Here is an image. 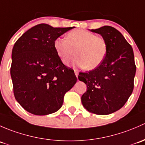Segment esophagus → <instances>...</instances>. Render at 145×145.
<instances>
[{"instance_id":"34e87169","label":"esophagus","mask_w":145,"mask_h":145,"mask_svg":"<svg viewBox=\"0 0 145 145\" xmlns=\"http://www.w3.org/2000/svg\"><path fill=\"white\" fill-rule=\"evenodd\" d=\"M74 74H75V75H76V77H78V75H79V73H78V72H77V71H74Z\"/></svg>"}]
</instances>
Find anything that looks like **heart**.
Instances as JSON below:
<instances>
[{"label": "heart", "instance_id": "heart-1", "mask_svg": "<svg viewBox=\"0 0 145 145\" xmlns=\"http://www.w3.org/2000/svg\"><path fill=\"white\" fill-rule=\"evenodd\" d=\"M54 47L63 63H67L76 53L73 63L89 71L101 65L107 52V42L103 37L83 29L71 31L66 38H56Z\"/></svg>", "mask_w": 145, "mask_h": 145}]
</instances>
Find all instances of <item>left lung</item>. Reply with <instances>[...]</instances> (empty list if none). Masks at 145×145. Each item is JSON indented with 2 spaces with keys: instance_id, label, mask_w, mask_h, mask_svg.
<instances>
[{
  "instance_id": "left-lung-1",
  "label": "left lung",
  "mask_w": 145,
  "mask_h": 145,
  "mask_svg": "<svg viewBox=\"0 0 145 145\" xmlns=\"http://www.w3.org/2000/svg\"><path fill=\"white\" fill-rule=\"evenodd\" d=\"M91 31L105 40L107 52L99 66L80 73L78 79L87 88L82 103L90 112L105 115L119 110L127 102L133 90L136 66L132 47L118 30L105 26Z\"/></svg>"
}]
</instances>
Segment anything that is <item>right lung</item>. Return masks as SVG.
Masks as SVG:
<instances>
[{
  "instance_id": "right-lung-1",
  "label": "right lung",
  "mask_w": 145,
  "mask_h": 145,
  "mask_svg": "<svg viewBox=\"0 0 145 145\" xmlns=\"http://www.w3.org/2000/svg\"><path fill=\"white\" fill-rule=\"evenodd\" d=\"M72 28L40 24L25 32L13 47L14 95L31 114L47 115L59 110L65 93L77 82L73 70L63 63L54 47V40Z\"/></svg>"
}]
</instances>
